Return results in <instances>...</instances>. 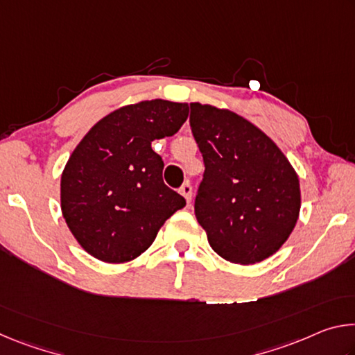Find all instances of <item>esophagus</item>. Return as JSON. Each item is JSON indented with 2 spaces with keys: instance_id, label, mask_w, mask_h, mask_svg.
<instances>
[{
  "instance_id": "1",
  "label": "esophagus",
  "mask_w": 355,
  "mask_h": 355,
  "mask_svg": "<svg viewBox=\"0 0 355 355\" xmlns=\"http://www.w3.org/2000/svg\"><path fill=\"white\" fill-rule=\"evenodd\" d=\"M180 194L184 197L186 202H188V203L191 202V199H192V186H191L189 182H184L182 184V188H180Z\"/></svg>"
}]
</instances>
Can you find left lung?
<instances>
[{
    "label": "left lung",
    "mask_w": 355,
    "mask_h": 355,
    "mask_svg": "<svg viewBox=\"0 0 355 355\" xmlns=\"http://www.w3.org/2000/svg\"><path fill=\"white\" fill-rule=\"evenodd\" d=\"M189 125L205 164L194 211L209 245L227 261H263L297 222V173L260 128L235 112L191 103Z\"/></svg>",
    "instance_id": "obj_1"
}]
</instances>
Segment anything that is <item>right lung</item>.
Listing matches in <instances>:
<instances>
[{"label": "right lung", "mask_w": 355, "mask_h": 355, "mask_svg": "<svg viewBox=\"0 0 355 355\" xmlns=\"http://www.w3.org/2000/svg\"><path fill=\"white\" fill-rule=\"evenodd\" d=\"M188 112V103L159 98L128 105L78 144L61 177V208L87 254L106 263L135 260L186 205L164 184L163 158L152 142L175 135Z\"/></svg>", "instance_id": "right-lung-1"}]
</instances>
